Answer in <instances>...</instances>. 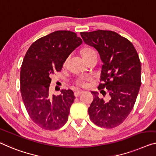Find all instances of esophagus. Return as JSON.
<instances>
[{"label": "esophagus", "instance_id": "34e87169", "mask_svg": "<svg viewBox=\"0 0 156 156\" xmlns=\"http://www.w3.org/2000/svg\"><path fill=\"white\" fill-rule=\"evenodd\" d=\"M82 93H83L82 90H76V91L75 92V95L76 97H78L79 95H80Z\"/></svg>", "mask_w": 156, "mask_h": 156}]
</instances>
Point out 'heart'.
<instances>
[{"instance_id": "heart-1", "label": "heart", "mask_w": 156, "mask_h": 156, "mask_svg": "<svg viewBox=\"0 0 156 156\" xmlns=\"http://www.w3.org/2000/svg\"><path fill=\"white\" fill-rule=\"evenodd\" d=\"M92 51H93V50L91 49H89V48H87V49H84L81 52V55L82 56H86V55L89 54L90 53H91ZM89 77L88 76H81L76 80V84L80 85V86H84L85 85V81L86 80H88Z\"/></svg>"}]
</instances>
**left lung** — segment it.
Masks as SVG:
<instances>
[{
	"label": "left lung",
	"mask_w": 156,
	"mask_h": 156,
	"mask_svg": "<svg viewBox=\"0 0 156 156\" xmlns=\"http://www.w3.org/2000/svg\"><path fill=\"white\" fill-rule=\"evenodd\" d=\"M80 34L83 42L100 54L103 65L98 89L106 88L110 97L105 102L97 91H91L93 100L88 109L90 119L101 128H114L130 113L140 90L141 63L137 52L128 39L114 31L98 30Z\"/></svg>",
	"instance_id": "8db88e82"
}]
</instances>
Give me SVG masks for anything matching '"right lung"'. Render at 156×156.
I'll use <instances>...</instances> for the list:
<instances>
[{"mask_svg":"<svg viewBox=\"0 0 156 156\" xmlns=\"http://www.w3.org/2000/svg\"><path fill=\"white\" fill-rule=\"evenodd\" d=\"M81 44L74 32L57 30L37 40L26 52L20 73L21 94L30 119L42 129L57 130L68 121L74 93L62 90L57 96L51 95L50 76L61 70L69 55Z\"/></svg>","mask_w":156,"mask_h":156,"instance_id":"1","label":"right lung"}]
</instances>
